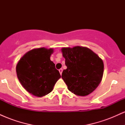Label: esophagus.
<instances>
[{
    "mask_svg": "<svg viewBox=\"0 0 125 125\" xmlns=\"http://www.w3.org/2000/svg\"><path fill=\"white\" fill-rule=\"evenodd\" d=\"M59 72H60V73H61V74H62V72H63V69H60L59 70Z\"/></svg>",
    "mask_w": 125,
    "mask_h": 125,
    "instance_id": "1",
    "label": "esophagus"
}]
</instances>
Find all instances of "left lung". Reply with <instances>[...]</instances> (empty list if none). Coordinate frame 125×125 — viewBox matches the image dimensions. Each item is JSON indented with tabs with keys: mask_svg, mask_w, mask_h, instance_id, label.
Returning <instances> with one entry per match:
<instances>
[{
	"mask_svg": "<svg viewBox=\"0 0 125 125\" xmlns=\"http://www.w3.org/2000/svg\"><path fill=\"white\" fill-rule=\"evenodd\" d=\"M62 52L67 66L62 78L67 89L76 95H88L101 82L104 69L102 60L84 47L62 48Z\"/></svg>",
	"mask_w": 125,
	"mask_h": 125,
	"instance_id": "8db88e82",
	"label": "left lung"
}]
</instances>
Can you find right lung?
<instances>
[{"label":"right lung","instance_id":"add662e5","mask_svg":"<svg viewBox=\"0 0 125 125\" xmlns=\"http://www.w3.org/2000/svg\"><path fill=\"white\" fill-rule=\"evenodd\" d=\"M53 49H35L26 53L19 61L16 73L19 81L28 92L38 97L52 91L61 74L50 59Z\"/></svg>","mask_w":125,"mask_h":125}]
</instances>
